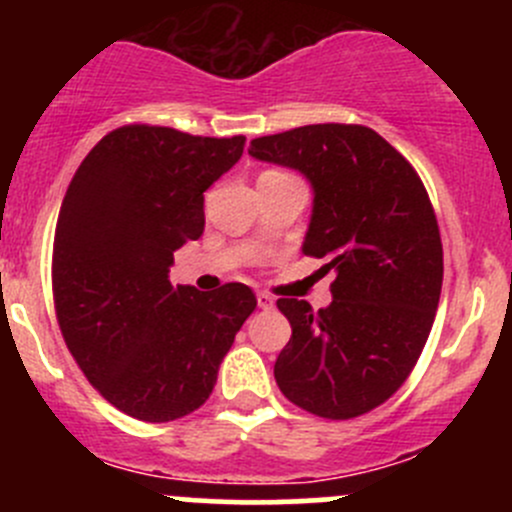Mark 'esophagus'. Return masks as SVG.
<instances>
[{"mask_svg": "<svg viewBox=\"0 0 512 512\" xmlns=\"http://www.w3.org/2000/svg\"><path fill=\"white\" fill-rule=\"evenodd\" d=\"M257 307H260V309H272V307H275V299H272L267 292H257Z\"/></svg>", "mask_w": 512, "mask_h": 512, "instance_id": "1", "label": "esophagus"}]
</instances>
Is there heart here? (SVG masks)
<instances>
[{
    "mask_svg": "<svg viewBox=\"0 0 512 512\" xmlns=\"http://www.w3.org/2000/svg\"><path fill=\"white\" fill-rule=\"evenodd\" d=\"M270 173H277V170H270Z\"/></svg>",
    "mask_w": 512,
    "mask_h": 512,
    "instance_id": "1",
    "label": "heart"
}]
</instances>
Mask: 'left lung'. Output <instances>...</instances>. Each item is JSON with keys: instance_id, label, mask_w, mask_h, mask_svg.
<instances>
[{"instance_id": "1", "label": "left lung", "mask_w": 512, "mask_h": 512, "mask_svg": "<svg viewBox=\"0 0 512 512\" xmlns=\"http://www.w3.org/2000/svg\"><path fill=\"white\" fill-rule=\"evenodd\" d=\"M250 156L312 183L302 252L337 272L329 307L277 299L292 324L275 361L277 386L314 416L369 414L409 379L436 317L443 245L426 188L391 143L356 123L255 138Z\"/></svg>"}]
</instances>
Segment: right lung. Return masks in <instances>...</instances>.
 Here are the masks:
<instances>
[{
    "instance_id": "obj_1",
    "label": "right lung",
    "mask_w": 512,
    "mask_h": 512,
    "mask_svg": "<svg viewBox=\"0 0 512 512\" xmlns=\"http://www.w3.org/2000/svg\"><path fill=\"white\" fill-rule=\"evenodd\" d=\"M245 136L131 123L103 136L59 210L51 287L61 334L91 386L123 414L175 421L208 401L255 292L173 287V252L205 230L203 193Z\"/></svg>"
}]
</instances>
